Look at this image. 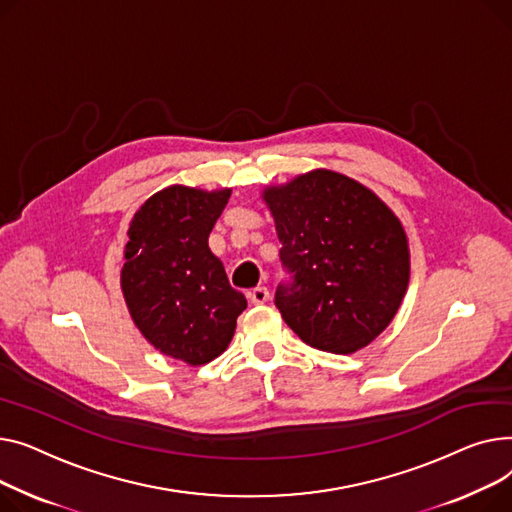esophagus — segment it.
<instances>
[{
  "label": "esophagus",
  "instance_id": "obj_1",
  "mask_svg": "<svg viewBox=\"0 0 512 512\" xmlns=\"http://www.w3.org/2000/svg\"><path fill=\"white\" fill-rule=\"evenodd\" d=\"M248 297L252 304H266L268 297H270V291L266 287H254L248 291Z\"/></svg>",
  "mask_w": 512,
  "mask_h": 512
}]
</instances>
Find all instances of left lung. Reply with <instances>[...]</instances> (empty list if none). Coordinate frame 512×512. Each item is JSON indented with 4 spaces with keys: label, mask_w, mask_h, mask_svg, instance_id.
I'll return each mask as SVG.
<instances>
[{
    "label": "left lung",
    "mask_w": 512,
    "mask_h": 512,
    "mask_svg": "<svg viewBox=\"0 0 512 512\" xmlns=\"http://www.w3.org/2000/svg\"><path fill=\"white\" fill-rule=\"evenodd\" d=\"M262 200L291 273L275 293L287 326L328 353L370 345L409 285V244L397 215L372 190L328 169L270 186Z\"/></svg>",
    "instance_id": "1"
}]
</instances>
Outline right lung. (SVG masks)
Listing matches in <instances>:
<instances>
[{"instance_id": "1", "label": "right lung", "mask_w": 512, "mask_h": 512, "mask_svg": "<svg viewBox=\"0 0 512 512\" xmlns=\"http://www.w3.org/2000/svg\"><path fill=\"white\" fill-rule=\"evenodd\" d=\"M229 196V188L169 186L136 210L128 229L122 291L130 316L150 345L190 366L227 349L248 306L208 248Z\"/></svg>"}]
</instances>
